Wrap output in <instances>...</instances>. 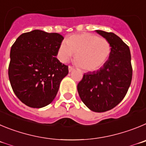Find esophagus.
Wrapping results in <instances>:
<instances>
[{"mask_svg":"<svg viewBox=\"0 0 146 146\" xmlns=\"http://www.w3.org/2000/svg\"><path fill=\"white\" fill-rule=\"evenodd\" d=\"M68 70H69V72H71L74 70V68L72 66H70V65H69V67H68Z\"/></svg>","mask_w":146,"mask_h":146,"instance_id":"34e87169","label":"esophagus"}]
</instances>
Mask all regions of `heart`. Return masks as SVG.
Here are the masks:
<instances>
[{"label": "heart", "mask_w": 146, "mask_h": 146, "mask_svg": "<svg viewBox=\"0 0 146 146\" xmlns=\"http://www.w3.org/2000/svg\"><path fill=\"white\" fill-rule=\"evenodd\" d=\"M111 45L105 38L92 33L71 35L59 48V56L67 62L76 54L77 65L84 70L94 71L102 68L110 57Z\"/></svg>", "instance_id": "obj_1"}]
</instances>
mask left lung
Wrapping results in <instances>:
<instances>
[{
    "label": "left lung",
    "mask_w": 146,
    "mask_h": 146,
    "mask_svg": "<svg viewBox=\"0 0 146 146\" xmlns=\"http://www.w3.org/2000/svg\"><path fill=\"white\" fill-rule=\"evenodd\" d=\"M96 31L110 42L111 55L100 70L84 74L77 89L82 102L100 113L113 108L124 99L132 81V67L129 48L118 35Z\"/></svg>",
    "instance_id": "obj_1"
}]
</instances>
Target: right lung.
<instances>
[{
    "mask_svg": "<svg viewBox=\"0 0 146 146\" xmlns=\"http://www.w3.org/2000/svg\"><path fill=\"white\" fill-rule=\"evenodd\" d=\"M64 38L57 33L35 30L19 35L11 48L9 78L24 104L40 108L54 100L68 66L56 56Z\"/></svg>",
    "mask_w": 146,
    "mask_h": 146,
    "instance_id": "obj_1",
    "label": "right lung"
}]
</instances>
